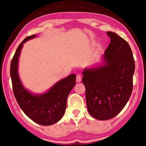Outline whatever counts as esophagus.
Listing matches in <instances>:
<instances>
[{
  "mask_svg": "<svg viewBox=\"0 0 146 146\" xmlns=\"http://www.w3.org/2000/svg\"><path fill=\"white\" fill-rule=\"evenodd\" d=\"M81 80H82V76L80 75H77L76 76V82H80Z\"/></svg>",
  "mask_w": 146,
  "mask_h": 146,
  "instance_id": "obj_1",
  "label": "esophagus"
}]
</instances>
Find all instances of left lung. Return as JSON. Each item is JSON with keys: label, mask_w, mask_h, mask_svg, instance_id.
I'll list each match as a JSON object with an SVG mask.
<instances>
[{"label": "left lung", "mask_w": 146, "mask_h": 146, "mask_svg": "<svg viewBox=\"0 0 146 146\" xmlns=\"http://www.w3.org/2000/svg\"><path fill=\"white\" fill-rule=\"evenodd\" d=\"M107 35L111 42L103 55V64L82 72L88 112L100 120L115 117L126 105L132 93L135 69L127 42L115 33L108 31Z\"/></svg>", "instance_id": "8db88e82"}]
</instances>
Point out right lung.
<instances>
[{
    "label": "right lung",
    "mask_w": 146,
    "mask_h": 146,
    "mask_svg": "<svg viewBox=\"0 0 146 146\" xmlns=\"http://www.w3.org/2000/svg\"><path fill=\"white\" fill-rule=\"evenodd\" d=\"M35 37L36 35H33L24 39L12 58L10 66L12 86L15 97L23 112L38 124L50 125L62 118L68 97L75 85L76 75L71 74L56 82L47 92L40 95H35L24 88L18 74L19 58L23 44Z\"/></svg>",
    "instance_id": "obj_1"
}]
</instances>
